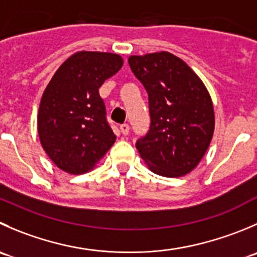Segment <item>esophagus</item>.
I'll list each match as a JSON object with an SVG mask.
<instances>
[{
    "label": "esophagus",
    "instance_id": "obj_1",
    "mask_svg": "<svg viewBox=\"0 0 257 257\" xmlns=\"http://www.w3.org/2000/svg\"><path fill=\"white\" fill-rule=\"evenodd\" d=\"M119 128H120V132H121V134H123V136H128L129 134V125L126 123H124V124H120V126H119Z\"/></svg>",
    "mask_w": 257,
    "mask_h": 257
}]
</instances>
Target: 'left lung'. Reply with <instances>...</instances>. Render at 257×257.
<instances>
[{"instance_id": "left-lung-1", "label": "left lung", "mask_w": 257, "mask_h": 257, "mask_svg": "<svg viewBox=\"0 0 257 257\" xmlns=\"http://www.w3.org/2000/svg\"><path fill=\"white\" fill-rule=\"evenodd\" d=\"M148 93L151 125L136 143L148 168L164 177L189 173L205 156L215 131L208 90L183 60L167 51L128 59Z\"/></svg>"}]
</instances>
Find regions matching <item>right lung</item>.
Masks as SVG:
<instances>
[{"label":"right lung","instance_id":"right-lung-1","mask_svg":"<svg viewBox=\"0 0 257 257\" xmlns=\"http://www.w3.org/2000/svg\"><path fill=\"white\" fill-rule=\"evenodd\" d=\"M121 66L118 54L80 51L71 55L47 84L37 131L42 148L64 172L86 173L115 142L99 88Z\"/></svg>","mask_w":257,"mask_h":257}]
</instances>
